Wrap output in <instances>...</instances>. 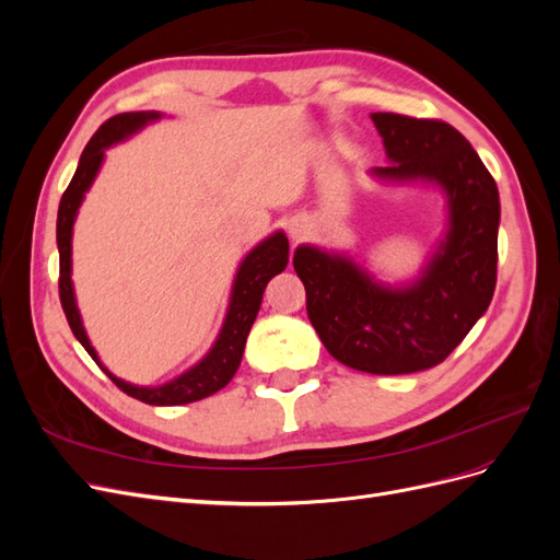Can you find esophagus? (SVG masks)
I'll return each mask as SVG.
<instances>
[{
  "label": "esophagus",
  "mask_w": 560,
  "mask_h": 560,
  "mask_svg": "<svg viewBox=\"0 0 560 560\" xmlns=\"http://www.w3.org/2000/svg\"><path fill=\"white\" fill-rule=\"evenodd\" d=\"M303 233H306V229H303V226H296V229H292V235H294V238H301Z\"/></svg>",
  "instance_id": "34e87169"
}]
</instances>
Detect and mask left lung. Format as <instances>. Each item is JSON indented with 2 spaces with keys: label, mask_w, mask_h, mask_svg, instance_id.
<instances>
[{
  "label": "left lung",
  "mask_w": 560,
  "mask_h": 560,
  "mask_svg": "<svg viewBox=\"0 0 560 560\" xmlns=\"http://www.w3.org/2000/svg\"><path fill=\"white\" fill-rule=\"evenodd\" d=\"M387 159L383 179H430L448 196V233L425 273L389 290L354 261L301 245L294 270L319 341L341 364L378 376L442 364L486 313L498 280L500 196L477 151L439 118L371 114Z\"/></svg>",
  "instance_id": "8db88e82"
}]
</instances>
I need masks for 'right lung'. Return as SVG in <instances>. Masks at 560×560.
I'll list each match as a JSON object with an SVG mask.
<instances>
[{
	"label": "right lung",
	"mask_w": 560,
	"mask_h": 560,
	"mask_svg": "<svg viewBox=\"0 0 560 560\" xmlns=\"http://www.w3.org/2000/svg\"><path fill=\"white\" fill-rule=\"evenodd\" d=\"M159 114H147V112H135V114H116L109 121H105L95 130L91 142L83 149V154L79 159L77 173L67 186L62 198H60V208H58V252H60V278H58V290H60V303L67 322H70L72 334L79 338V343L86 348V352L97 362V366H103L97 360V354L89 341L86 331L81 327V317L77 311V301L72 292V224L77 210L83 200V194L89 191L91 182L95 179L100 163H103L105 149L112 147L114 142L128 138L130 132L140 130L151 118H156ZM287 261H290V243H287L284 233L270 235L268 241L254 247L245 261L238 268V276H235L233 284V294H231V306L226 313V322L222 327V334H219L214 348L208 352V358L194 369L186 371L179 378L165 383L161 387H138L130 385L121 378L112 376L109 371L103 366L105 374L112 378V383L124 389L126 395L140 399L144 404H154V406H177V404H189L206 399L214 393H219L231 378L235 371L241 366L243 360V350L247 334L254 325V317L259 313L261 306V296L268 280L282 273L287 268Z\"/></svg>",
	"instance_id": "right-lung-1"
}]
</instances>
